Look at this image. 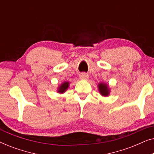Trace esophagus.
<instances>
[{
    "mask_svg": "<svg viewBox=\"0 0 154 154\" xmlns=\"http://www.w3.org/2000/svg\"><path fill=\"white\" fill-rule=\"evenodd\" d=\"M79 77H80V79H81V80H87L88 79V77H89V75H88L87 73H81V74H80Z\"/></svg>",
    "mask_w": 154,
    "mask_h": 154,
    "instance_id": "esophagus-1",
    "label": "esophagus"
}]
</instances>
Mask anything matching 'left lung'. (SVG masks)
Instances as JSON below:
<instances>
[{
  "label": "left lung",
  "instance_id": "1",
  "mask_svg": "<svg viewBox=\"0 0 154 154\" xmlns=\"http://www.w3.org/2000/svg\"><path fill=\"white\" fill-rule=\"evenodd\" d=\"M98 90L100 91L101 95L107 97L110 94V89H109L108 84L104 83H100L98 84Z\"/></svg>",
  "mask_w": 154,
  "mask_h": 154
}]
</instances>
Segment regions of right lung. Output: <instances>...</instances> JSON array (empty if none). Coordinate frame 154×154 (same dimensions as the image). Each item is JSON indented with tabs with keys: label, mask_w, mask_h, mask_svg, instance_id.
Wrapping results in <instances>:
<instances>
[{
	"label": "right lung",
	"mask_w": 154,
	"mask_h": 154,
	"mask_svg": "<svg viewBox=\"0 0 154 154\" xmlns=\"http://www.w3.org/2000/svg\"><path fill=\"white\" fill-rule=\"evenodd\" d=\"M69 86V82H68V81L64 82V83H62L58 87L57 92H59V93H60V94L64 93V92H65V91L68 89Z\"/></svg>",
	"instance_id": "right-lung-1"
}]
</instances>
